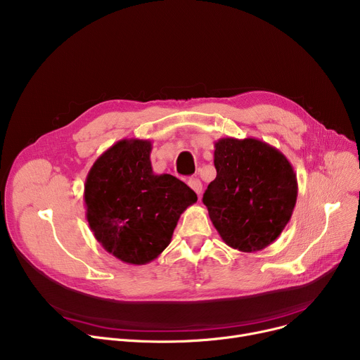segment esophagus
<instances>
[{
    "label": "esophagus",
    "instance_id": "34e87169",
    "mask_svg": "<svg viewBox=\"0 0 360 360\" xmlns=\"http://www.w3.org/2000/svg\"><path fill=\"white\" fill-rule=\"evenodd\" d=\"M188 186L195 190L196 195L202 193V181L199 179H190L188 180Z\"/></svg>",
    "mask_w": 360,
    "mask_h": 360
}]
</instances>
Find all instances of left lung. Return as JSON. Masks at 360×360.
<instances>
[{
  "label": "left lung",
  "mask_w": 360,
  "mask_h": 360,
  "mask_svg": "<svg viewBox=\"0 0 360 360\" xmlns=\"http://www.w3.org/2000/svg\"><path fill=\"white\" fill-rule=\"evenodd\" d=\"M217 179L203 195L224 243L243 252L266 248L289 222L298 196L297 174L276 148L256 138L215 142Z\"/></svg>",
  "instance_id": "obj_1"
}]
</instances>
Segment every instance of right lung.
<instances>
[{
    "instance_id": "add662e5",
    "label": "right lung",
    "mask_w": 360,
    "mask_h": 360,
    "mask_svg": "<svg viewBox=\"0 0 360 360\" xmlns=\"http://www.w3.org/2000/svg\"><path fill=\"white\" fill-rule=\"evenodd\" d=\"M153 143L122 139L93 164L84 184L86 218L101 247L123 263L146 264L172 243L196 193L172 174H154Z\"/></svg>"
}]
</instances>
